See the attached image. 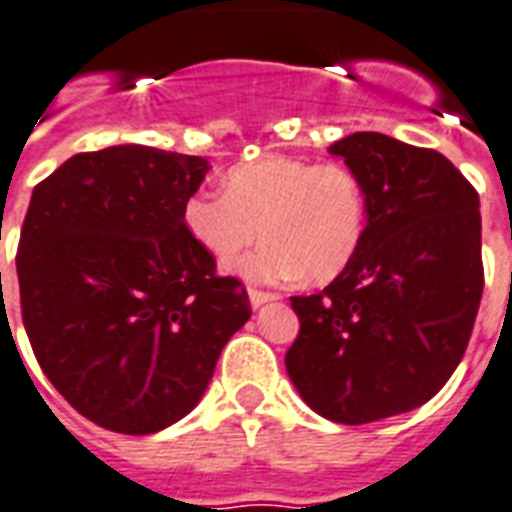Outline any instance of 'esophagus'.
<instances>
[{"label":"esophagus","instance_id":"1","mask_svg":"<svg viewBox=\"0 0 512 512\" xmlns=\"http://www.w3.org/2000/svg\"><path fill=\"white\" fill-rule=\"evenodd\" d=\"M248 298H251V306L253 309H259V306H264V304H269V301H277V293H269V290H256V288H251L248 290Z\"/></svg>","mask_w":512,"mask_h":512}]
</instances>
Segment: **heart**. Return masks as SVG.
Segmentation results:
<instances>
[{"label":"heart","mask_w":512,"mask_h":512,"mask_svg":"<svg viewBox=\"0 0 512 512\" xmlns=\"http://www.w3.org/2000/svg\"><path fill=\"white\" fill-rule=\"evenodd\" d=\"M222 192H192L182 211L185 230L219 264L261 230L264 245L235 267L248 280L304 277L322 285L349 267L365 240V185L343 163L261 155L232 166Z\"/></svg>","instance_id":"obj_1"}]
</instances>
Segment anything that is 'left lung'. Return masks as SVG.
<instances>
[{"mask_svg":"<svg viewBox=\"0 0 512 512\" xmlns=\"http://www.w3.org/2000/svg\"><path fill=\"white\" fill-rule=\"evenodd\" d=\"M330 153L365 185V240L322 293L290 298L285 367L317 415L362 425L425 404L460 365L484 293L481 214L436 150L357 132Z\"/></svg>","mask_w":512,"mask_h":512,"instance_id":"8db88e82","label":"left lung"}]
</instances>
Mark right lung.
Segmentation results:
<instances>
[{
    "instance_id": "1",
    "label": "right lung",
    "mask_w": 512,
    "mask_h": 512,
    "mask_svg": "<svg viewBox=\"0 0 512 512\" xmlns=\"http://www.w3.org/2000/svg\"><path fill=\"white\" fill-rule=\"evenodd\" d=\"M200 155L145 145L79 153L34 187L20 230L28 341L73 410L116 433L169 428L206 394L248 322L243 282L185 230Z\"/></svg>"
}]
</instances>
